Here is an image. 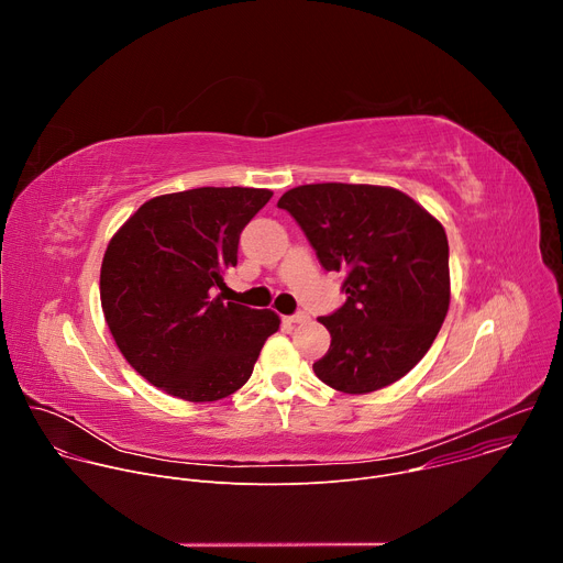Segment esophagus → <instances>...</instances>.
<instances>
[{"label":"esophagus","instance_id":"esophagus-1","mask_svg":"<svg viewBox=\"0 0 563 563\" xmlns=\"http://www.w3.org/2000/svg\"><path fill=\"white\" fill-rule=\"evenodd\" d=\"M307 320H309V316H307L305 311H298V313H294V316H287V323H294V325L307 323Z\"/></svg>","mask_w":563,"mask_h":563}]
</instances>
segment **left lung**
Returning a JSON list of instances; mask_svg holds the SVG:
<instances>
[{
  "label": "left lung",
  "mask_w": 563,
  "mask_h": 563,
  "mask_svg": "<svg viewBox=\"0 0 563 563\" xmlns=\"http://www.w3.org/2000/svg\"><path fill=\"white\" fill-rule=\"evenodd\" d=\"M320 265L345 276L347 300L318 318L330 334L313 374L345 394L406 376L432 347L450 307L443 224L404 191L374 185H302L278 200Z\"/></svg>",
  "instance_id": "obj_1"
}]
</instances>
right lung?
<instances>
[{
    "label": "right lung",
    "instance_id": "obj_1",
    "mask_svg": "<svg viewBox=\"0 0 563 563\" xmlns=\"http://www.w3.org/2000/svg\"><path fill=\"white\" fill-rule=\"evenodd\" d=\"M272 196L250 187L157 196L111 238L102 311L122 356L151 385L205 404L250 380L280 318L216 291L238 265L240 233Z\"/></svg>",
    "mask_w": 563,
    "mask_h": 563
}]
</instances>
